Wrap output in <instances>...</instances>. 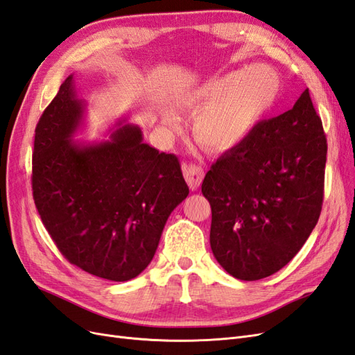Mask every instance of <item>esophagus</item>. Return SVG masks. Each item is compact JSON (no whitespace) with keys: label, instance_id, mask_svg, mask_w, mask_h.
I'll list each match as a JSON object with an SVG mask.
<instances>
[{"label":"esophagus","instance_id":"1","mask_svg":"<svg viewBox=\"0 0 355 355\" xmlns=\"http://www.w3.org/2000/svg\"><path fill=\"white\" fill-rule=\"evenodd\" d=\"M184 176H185V180H187L189 189L196 191L200 187L201 180L204 178V171L200 166L189 164V166H184Z\"/></svg>","mask_w":355,"mask_h":355}]
</instances>
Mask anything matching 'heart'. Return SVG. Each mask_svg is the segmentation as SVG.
I'll return each mask as SVG.
<instances>
[{
  "label": "heart",
  "instance_id": "b5f03b06",
  "mask_svg": "<svg viewBox=\"0 0 355 355\" xmlns=\"http://www.w3.org/2000/svg\"><path fill=\"white\" fill-rule=\"evenodd\" d=\"M282 92L278 73L266 65L235 71L202 84L189 101L192 110H204L196 121L198 141L214 149L240 145L270 112ZM175 124V118H168Z\"/></svg>",
  "mask_w": 355,
  "mask_h": 355
}]
</instances>
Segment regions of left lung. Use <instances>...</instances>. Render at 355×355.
Returning a JSON list of instances; mask_svg holds the SVG:
<instances>
[{
    "instance_id": "left-lung-1",
    "label": "left lung",
    "mask_w": 355,
    "mask_h": 355,
    "mask_svg": "<svg viewBox=\"0 0 355 355\" xmlns=\"http://www.w3.org/2000/svg\"><path fill=\"white\" fill-rule=\"evenodd\" d=\"M326 155L306 89L211 166L201 192L211 207V252L225 271L254 282L293 259L320 218Z\"/></svg>"
}]
</instances>
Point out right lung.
Here are the masks:
<instances>
[{"mask_svg": "<svg viewBox=\"0 0 355 355\" xmlns=\"http://www.w3.org/2000/svg\"><path fill=\"white\" fill-rule=\"evenodd\" d=\"M84 101L73 75L42 112L32 153V194L67 259L111 282L137 277L153 261L164 225L189 188L179 159L121 124L108 141L73 142Z\"/></svg>", "mask_w": 355, "mask_h": 355, "instance_id": "obj_1", "label": "right lung"}]
</instances>
